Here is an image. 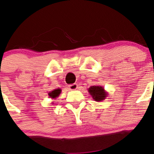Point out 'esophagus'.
I'll return each instance as SVG.
<instances>
[{"label": "esophagus", "instance_id": "34e87169", "mask_svg": "<svg viewBox=\"0 0 154 154\" xmlns=\"http://www.w3.org/2000/svg\"><path fill=\"white\" fill-rule=\"evenodd\" d=\"M78 88V85L77 84H70L69 85V89L70 90H77Z\"/></svg>", "mask_w": 154, "mask_h": 154}]
</instances>
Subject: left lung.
<instances>
[{"label": "left lung", "mask_w": 154, "mask_h": 154, "mask_svg": "<svg viewBox=\"0 0 154 154\" xmlns=\"http://www.w3.org/2000/svg\"><path fill=\"white\" fill-rule=\"evenodd\" d=\"M88 92L92 98L97 102L103 101L108 96V93L102 86H92L88 89Z\"/></svg>", "instance_id": "8db88e82"}]
</instances>
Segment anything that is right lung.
<instances>
[{"mask_svg":"<svg viewBox=\"0 0 154 154\" xmlns=\"http://www.w3.org/2000/svg\"><path fill=\"white\" fill-rule=\"evenodd\" d=\"M61 90L60 88L55 89V90L49 92V93H48V96H49L50 98L56 99L57 97H59V95H60V93H61Z\"/></svg>","mask_w":154,"mask_h":154,"instance_id":"add662e5","label":"right lung"}]
</instances>
